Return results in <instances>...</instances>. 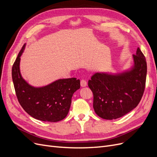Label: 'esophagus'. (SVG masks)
<instances>
[{"mask_svg": "<svg viewBox=\"0 0 157 157\" xmlns=\"http://www.w3.org/2000/svg\"><path fill=\"white\" fill-rule=\"evenodd\" d=\"M80 85H81V86H82V87H85V86H86V85H87V82H86V80H84V79H82V80H80Z\"/></svg>", "mask_w": 157, "mask_h": 157, "instance_id": "esophagus-1", "label": "esophagus"}]
</instances>
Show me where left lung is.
Instances as JSON below:
<instances>
[{
  "instance_id": "left-lung-1",
  "label": "left lung",
  "mask_w": 157,
  "mask_h": 157,
  "mask_svg": "<svg viewBox=\"0 0 157 157\" xmlns=\"http://www.w3.org/2000/svg\"><path fill=\"white\" fill-rule=\"evenodd\" d=\"M131 69L115 75L96 73L88 80L94 94L93 107L103 119L113 120L130 112L138 105L145 87L147 62L137 48Z\"/></svg>"
}]
</instances>
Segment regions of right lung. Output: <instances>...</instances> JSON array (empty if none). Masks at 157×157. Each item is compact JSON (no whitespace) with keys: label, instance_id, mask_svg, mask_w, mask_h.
I'll use <instances>...</instances> for the list:
<instances>
[{"label":"right lung","instance_id":"1","mask_svg":"<svg viewBox=\"0 0 157 157\" xmlns=\"http://www.w3.org/2000/svg\"><path fill=\"white\" fill-rule=\"evenodd\" d=\"M25 44L13 63L12 76L18 101L23 109L35 119L55 122L66 117L73 94L80 87L76 78L59 79L43 87L31 86L20 73V57Z\"/></svg>","mask_w":157,"mask_h":157}]
</instances>
